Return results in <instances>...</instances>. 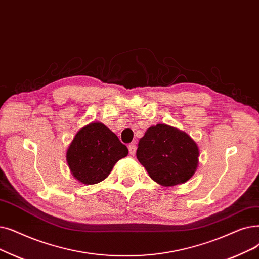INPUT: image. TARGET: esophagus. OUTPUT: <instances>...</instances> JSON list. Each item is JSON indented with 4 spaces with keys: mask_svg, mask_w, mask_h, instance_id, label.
<instances>
[{
    "mask_svg": "<svg viewBox=\"0 0 259 259\" xmlns=\"http://www.w3.org/2000/svg\"><path fill=\"white\" fill-rule=\"evenodd\" d=\"M128 149H129V152H130V154H136V151H137V145L134 144V143H131V144H129V146H128Z\"/></svg>",
    "mask_w": 259,
    "mask_h": 259,
    "instance_id": "esophagus-1",
    "label": "esophagus"
}]
</instances>
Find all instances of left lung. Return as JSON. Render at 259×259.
Masks as SVG:
<instances>
[{"mask_svg": "<svg viewBox=\"0 0 259 259\" xmlns=\"http://www.w3.org/2000/svg\"><path fill=\"white\" fill-rule=\"evenodd\" d=\"M137 157L153 181L175 186L187 182L196 172L199 148L184 131L157 123L140 140Z\"/></svg>", "mask_w": 259, "mask_h": 259, "instance_id": "1", "label": "left lung"}]
</instances>
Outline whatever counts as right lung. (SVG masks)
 <instances>
[{
    "label": "right lung",
    "instance_id": "1",
    "mask_svg": "<svg viewBox=\"0 0 259 259\" xmlns=\"http://www.w3.org/2000/svg\"><path fill=\"white\" fill-rule=\"evenodd\" d=\"M128 148L103 122H91L76 133L66 151V161L78 181L92 185L102 182Z\"/></svg>",
    "mask_w": 259,
    "mask_h": 259
}]
</instances>
